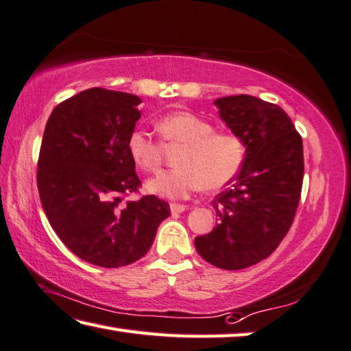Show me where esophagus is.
<instances>
[{
  "instance_id": "34e87169",
  "label": "esophagus",
  "mask_w": 351,
  "mask_h": 351,
  "mask_svg": "<svg viewBox=\"0 0 351 351\" xmlns=\"http://www.w3.org/2000/svg\"><path fill=\"white\" fill-rule=\"evenodd\" d=\"M186 208H187V206H182V204H170V210H171V213H182V212H186Z\"/></svg>"
}]
</instances>
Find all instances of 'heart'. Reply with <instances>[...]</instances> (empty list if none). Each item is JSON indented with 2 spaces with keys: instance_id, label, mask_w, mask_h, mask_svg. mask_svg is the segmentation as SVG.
<instances>
[{
  "instance_id": "obj_1",
  "label": "heart",
  "mask_w": 351,
  "mask_h": 351,
  "mask_svg": "<svg viewBox=\"0 0 351 351\" xmlns=\"http://www.w3.org/2000/svg\"><path fill=\"white\" fill-rule=\"evenodd\" d=\"M164 144L181 145L176 169L147 182L150 193L182 199L199 189L218 190L234 180L245 159V144L232 132H215L210 121L190 112H173L156 121ZM127 150L139 169L156 173L162 165L164 147L143 129L132 130Z\"/></svg>"
}]
</instances>
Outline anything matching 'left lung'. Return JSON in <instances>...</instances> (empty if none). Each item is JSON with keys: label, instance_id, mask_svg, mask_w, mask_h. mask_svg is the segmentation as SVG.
<instances>
[{"label": "left lung", "instance_id": "obj_1", "mask_svg": "<svg viewBox=\"0 0 351 351\" xmlns=\"http://www.w3.org/2000/svg\"><path fill=\"white\" fill-rule=\"evenodd\" d=\"M215 106L244 141L245 159L212 202L219 222L195 247L215 267L241 270L269 258L290 230L302 190V138L281 107L250 95L219 98Z\"/></svg>", "mask_w": 351, "mask_h": 351}]
</instances>
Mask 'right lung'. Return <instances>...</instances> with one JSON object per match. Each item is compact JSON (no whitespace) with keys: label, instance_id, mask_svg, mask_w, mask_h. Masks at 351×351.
<instances>
[{"label":"right lung","instance_id":"right-lung-1","mask_svg":"<svg viewBox=\"0 0 351 351\" xmlns=\"http://www.w3.org/2000/svg\"><path fill=\"white\" fill-rule=\"evenodd\" d=\"M136 95L93 87L55 107L44 129L36 182L50 226L76 256L117 269L141 259L170 206L129 199L141 181L127 139L141 118Z\"/></svg>","mask_w":351,"mask_h":351}]
</instances>
